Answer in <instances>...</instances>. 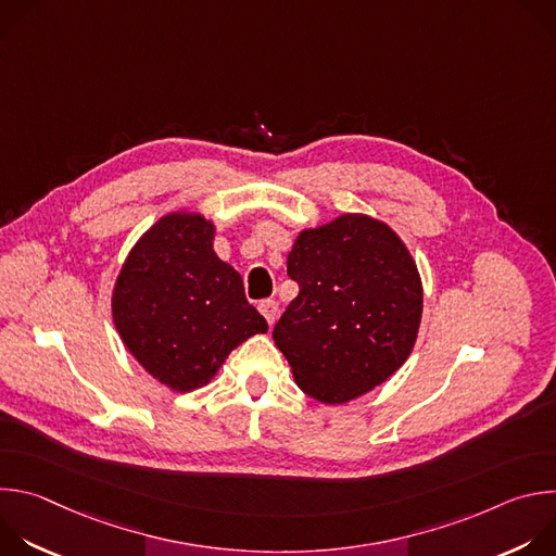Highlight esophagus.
Listing matches in <instances>:
<instances>
[{
  "mask_svg": "<svg viewBox=\"0 0 556 556\" xmlns=\"http://www.w3.org/2000/svg\"><path fill=\"white\" fill-rule=\"evenodd\" d=\"M260 312L264 314V319L268 321V326H273V324L277 321V316H279V303L273 301V299L262 301V303H260Z\"/></svg>",
  "mask_w": 556,
  "mask_h": 556,
  "instance_id": "1",
  "label": "esophagus"
}]
</instances>
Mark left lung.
<instances>
[{"mask_svg":"<svg viewBox=\"0 0 556 556\" xmlns=\"http://www.w3.org/2000/svg\"><path fill=\"white\" fill-rule=\"evenodd\" d=\"M299 283L273 330L296 384L326 405H343L384 382L418 337L422 283L387 224L341 215L303 230L288 255Z\"/></svg>","mask_w":556,"mask_h":556,"instance_id":"8db88e82","label":"left lung"}]
</instances>
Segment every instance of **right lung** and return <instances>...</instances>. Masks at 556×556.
Masks as SVG:
<instances>
[{
    "instance_id": "add662e5",
    "label": "right lung",
    "mask_w": 556,
    "mask_h": 556,
    "mask_svg": "<svg viewBox=\"0 0 556 556\" xmlns=\"http://www.w3.org/2000/svg\"><path fill=\"white\" fill-rule=\"evenodd\" d=\"M112 314L136 361L174 391L206 384L237 345L268 330L240 273L213 253V224L195 213H172L140 237Z\"/></svg>"
}]
</instances>
